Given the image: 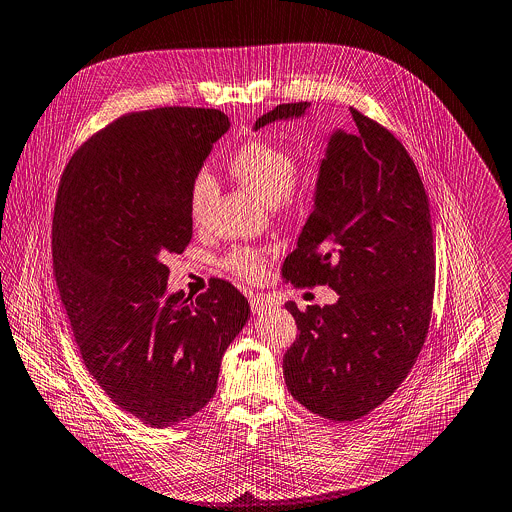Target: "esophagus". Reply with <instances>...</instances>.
<instances>
[{
    "mask_svg": "<svg viewBox=\"0 0 512 512\" xmlns=\"http://www.w3.org/2000/svg\"><path fill=\"white\" fill-rule=\"evenodd\" d=\"M249 303H251V311H253L255 315H263V313L271 311V307H273V301H269V299H265V297H261V295H253Z\"/></svg>",
    "mask_w": 512,
    "mask_h": 512,
    "instance_id": "esophagus-1",
    "label": "esophagus"
}]
</instances>
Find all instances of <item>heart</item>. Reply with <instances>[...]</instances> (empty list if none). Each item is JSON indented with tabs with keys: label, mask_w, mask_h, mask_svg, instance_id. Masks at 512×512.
<instances>
[{
	"label": "heart",
	"mask_w": 512,
	"mask_h": 512,
	"mask_svg": "<svg viewBox=\"0 0 512 512\" xmlns=\"http://www.w3.org/2000/svg\"><path fill=\"white\" fill-rule=\"evenodd\" d=\"M231 175L267 205L279 209H299L313 193L315 179L307 167L283 145L255 137L247 139L229 159ZM217 185L207 169L195 173L189 187V215L193 223H203L215 199ZM263 251L255 247H235L225 257V267L243 279H257L263 271Z\"/></svg>",
	"instance_id": "1"
}]
</instances>
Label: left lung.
I'll return each instance as SVG.
<instances>
[{
    "label": "left lung",
    "mask_w": 512,
    "mask_h": 512,
    "mask_svg": "<svg viewBox=\"0 0 512 512\" xmlns=\"http://www.w3.org/2000/svg\"><path fill=\"white\" fill-rule=\"evenodd\" d=\"M309 103H283L255 121L301 117ZM355 129H337L321 161L315 209L283 263L295 287L329 285L335 305L295 317L287 349L289 393L329 421H357L411 373L429 333L435 293L431 209L415 161L381 123L351 107Z\"/></svg>",
    "instance_id": "obj_1"
}]
</instances>
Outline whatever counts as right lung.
<instances>
[{"label":"right lung","instance_id":"right-lung-1","mask_svg":"<svg viewBox=\"0 0 512 512\" xmlns=\"http://www.w3.org/2000/svg\"><path fill=\"white\" fill-rule=\"evenodd\" d=\"M227 129L219 109L125 113L73 153L57 189L53 273L81 359L115 405L153 429L213 399L221 357L251 311L223 279L195 301L167 295L163 261L193 235L191 181Z\"/></svg>","mask_w":512,"mask_h":512}]
</instances>
